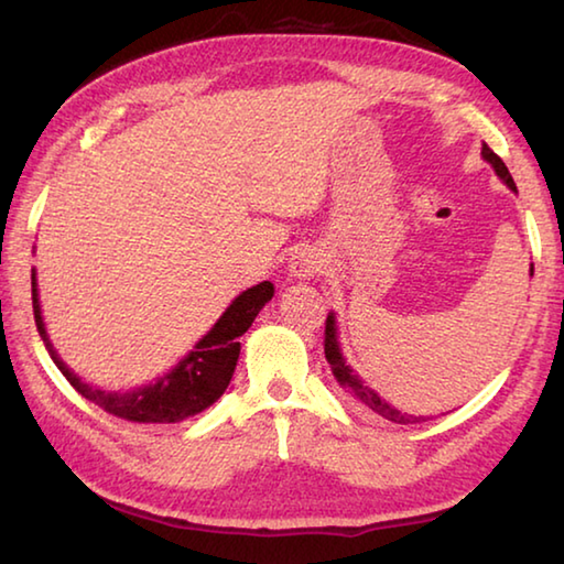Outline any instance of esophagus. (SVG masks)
<instances>
[{
	"instance_id": "1",
	"label": "esophagus",
	"mask_w": 564,
	"mask_h": 564,
	"mask_svg": "<svg viewBox=\"0 0 564 564\" xmlns=\"http://www.w3.org/2000/svg\"><path fill=\"white\" fill-rule=\"evenodd\" d=\"M321 271V259L313 248H301L295 251V256L291 259V275L293 279H311L313 273Z\"/></svg>"
}]
</instances>
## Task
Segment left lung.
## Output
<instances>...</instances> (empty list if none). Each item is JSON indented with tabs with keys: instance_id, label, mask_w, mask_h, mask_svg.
Instances as JSON below:
<instances>
[{
	"instance_id": "obj_1",
	"label": "left lung",
	"mask_w": 564,
	"mask_h": 564,
	"mask_svg": "<svg viewBox=\"0 0 564 564\" xmlns=\"http://www.w3.org/2000/svg\"><path fill=\"white\" fill-rule=\"evenodd\" d=\"M482 156H485V161H490L492 164V169H495V174H498L505 184H508L512 191H518V186H514V181H512V176H510V171H508V166L502 164V159L495 154V151L488 147V144H482ZM323 348H326V360L330 362V370H333V376H336V380L338 383L348 390V393H352L356 395L360 403H366L370 410H373V413H378L380 417H386V420H390V423H400V425H408V423H417L420 417H415V415H408V413H400V410H395V408H390L386 400H380V395L376 393V390H370L368 386H362V380L352 373L350 370V366L346 362V358H343V352H340V346H338V336H336V316H330L326 318V340H323Z\"/></svg>"
}]
</instances>
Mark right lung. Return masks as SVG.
<instances>
[{
	"instance_id": "1",
	"label": "right lung",
	"mask_w": 564,
	"mask_h": 564,
	"mask_svg": "<svg viewBox=\"0 0 564 564\" xmlns=\"http://www.w3.org/2000/svg\"><path fill=\"white\" fill-rule=\"evenodd\" d=\"M273 283L263 281L253 289L243 291L238 299L228 305L226 313L216 321V326L206 333V336L196 343L194 350L178 362V366L159 378L156 383L129 390V393H107V390L91 388L84 383L79 376H74L64 360L56 356L54 346L46 338V328L42 321L40 308V293H36V275L32 273V308L36 330L44 340L46 350H50L56 368L62 376L69 380L76 393H82L91 403L107 410V413L133 420V423H178V420L202 413L208 405H214L224 390L231 383V376L236 370L238 352H241V343L238 336L251 328L253 318L265 303L273 299Z\"/></svg>"
}]
</instances>
